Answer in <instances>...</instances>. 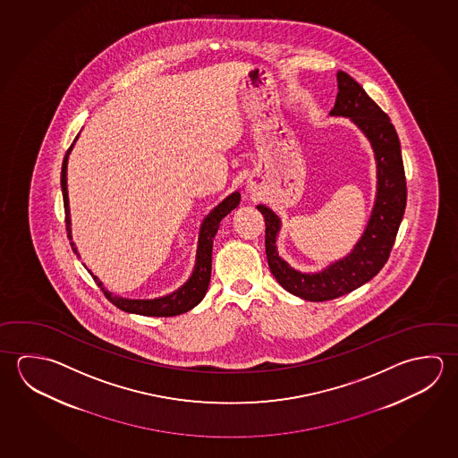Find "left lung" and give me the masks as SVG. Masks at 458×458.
I'll return each mask as SVG.
<instances>
[{"label":"left lung","instance_id":"8db88e82","mask_svg":"<svg viewBox=\"0 0 458 458\" xmlns=\"http://www.w3.org/2000/svg\"><path fill=\"white\" fill-rule=\"evenodd\" d=\"M336 77L339 91L329 115L351 117L369 138L377 159V201L360 240L349 256L325 270L297 272L276 252L275 242L280 232V218L268 208L257 206L265 218V252L270 272L291 294L312 302L344 296L360 288L385 267L407 206V183L397 131L387 114L351 75L339 71Z\"/></svg>","mask_w":458,"mask_h":458}]
</instances>
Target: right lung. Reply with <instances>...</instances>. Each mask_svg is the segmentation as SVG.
Listing matches in <instances>:
<instances>
[{
  "mask_svg": "<svg viewBox=\"0 0 458 458\" xmlns=\"http://www.w3.org/2000/svg\"><path fill=\"white\" fill-rule=\"evenodd\" d=\"M77 138H79V135H77ZM75 140H73V143H75ZM73 143L67 149L64 161H63L61 188H63V198H64L65 230H67V236L71 240L73 252L79 256L77 248L73 244L72 232H71V209H69V196H67V159H69V154L72 151ZM240 199L241 194L234 191L226 199L220 202L208 217L204 218L201 233H199L193 275L190 276V280L186 281L182 288H178L175 293H172L169 296L157 297V299H123V297L114 296L113 293H109L93 273L89 270V272L93 275V278L97 281V284L101 288V291L105 293V296L123 312L138 313V315H146V317H174V315L188 312V310H191L193 307L199 304L202 297L206 296V291L209 288L210 270H212V244H214L216 233H217L222 218H225L233 209L238 208Z\"/></svg>",
  "mask_w": 458,
  "mask_h": 458,
  "instance_id": "add662e5",
  "label": "right lung"
}]
</instances>
